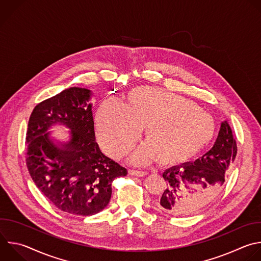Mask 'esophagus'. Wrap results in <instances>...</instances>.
I'll use <instances>...</instances> for the list:
<instances>
[{
	"instance_id": "obj_1",
	"label": "esophagus",
	"mask_w": 261,
	"mask_h": 261,
	"mask_svg": "<svg viewBox=\"0 0 261 261\" xmlns=\"http://www.w3.org/2000/svg\"><path fill=\"white\" fill-rule=\"evenodd\" d=\"M128 173L130 175L133 176H137V177H144L147 175L146 172H142V171H135V170H129Z\"/></svg>"
}]
</instances>
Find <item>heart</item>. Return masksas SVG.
<instances>
[{
	"mask_svg": "<svg viewBox=\"0 0 261 261\" xmlns=\"http://www.w3.org/2000/svg\"><path fill=\"white\" fill-rule=\"evenodd\" d=\"M96 138L115 159L124 156L143 128L142 142L130 155L134 165L159 160L162 165L184 163L200 153L214 138V119L195 102L173 93L138 87L123 105L108 100L94 117Z\"/></svg>",
	"mask_w": 261,
	"mask_h": 261,
	"instance_id": "1",
	"label": "heart"
}]
</instances>
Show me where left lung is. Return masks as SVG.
<instances>
[{
  "label": "left lung",
  "mask_w": 261,
  "mask_h": 261,
  "mask_svg": "<svg viewBox=\"0 0 261 261\" xmlns=\"http://www.w3.org/2000/svg\"><path fill=\"white\" fill-rule=\"evenodd\" d=\"M236 154V139L230 126L223 121L208 152L194 163L171 167L163 173L167 188L156 207L174 216H188L202 210L221 191Z\"/></svg>",
  "instance_id": "obj_1"
}]
</instances>
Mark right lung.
Wrapping results in <instances>:
<instances>
[{
  "mask_svg": "<svg viewBox=\"0 0 261 261\" xmlns=\"http://www.w3.org/2000/svg\"><path fill=\"white\" fill-rule=\"evenodd\" d=\"M93 93L70 87L39 103L27 132V166L41 193L59 210L91 216L103 210L112 197V182L127 170L105 155L95 141ZM62 124L70 130L66 142L49 135Z\"/></svg>",
  "mask_w": 261,
  "mask_h": 261,
  "instance_id": "right-lung-1",
  "label": "right lung"
}]
</instances>
